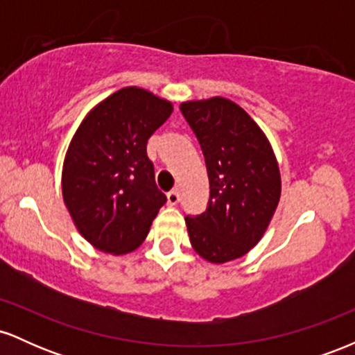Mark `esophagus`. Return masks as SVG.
<instances>
[{
    "instance_id": "esophagus-1",
    "label": "esophagus",
    "mask_w": 355,
    "mask_h": 355,
    "mask_svg": "<svg viewBox=\"0 0 355 355\" xmlns=\"http://www.w3.org/2000/svg\"><path fill=\"white\" fill-rule=\"evenodd\" d=\"M166 200H168L170 205H177L178 202H180V193H178L177 190H172L166 193Z\"/></svg>"
}]
</instances>
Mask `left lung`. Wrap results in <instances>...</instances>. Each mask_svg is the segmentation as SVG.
Segmentation results:
<instances>
[{
    "label": "left lung",
    "mask_w": 355,
    "mask_h": 355,
    "mask_svg": "<svg viewBox=\"0 0 355 355\" xmlns=\"http://www.w3.org/2000/svg\"><path fill=\"white\" fill-rule=\"evenodd\" d=\"M180 110L202 146L210 182L207 210L185 218L190 243L211 263L240 259L260 242L279 205L275 153L235 101L214 96L183 101Z\"/></svg>",
    "instance_id": "1"
}]
</instances>
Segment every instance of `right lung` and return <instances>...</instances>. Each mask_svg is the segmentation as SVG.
<instances>
[{"label":"right lung","instance_id":"obj_1","mask_svg":"<svg viewBox=\"0 0 355 355\" xmlns=\"http://www.w3.org/2000/svg\"><path fill=\"white\" fill-rule=\"evenodd\" d=\"M172 112L168 100L126 87L89 110L71 138L61 172L64 205L81 237L105 254L137 250L166 202L146 141Z\"/></svg>","mask_w":355,"mask_h":355}]
</instances>
